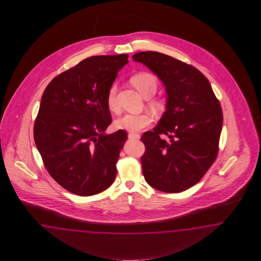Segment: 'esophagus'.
<instances>
[{"label":"esophagus","mask_w":261,"mask_h":261,"mask_svg":"<svg viewBox=\"0 0 261 261\" xmlns=\"http://www.w3.org/2000/svg\"><path fill=\"white\" fill-rule=\"evenodd\" d=\"M128 138H129V139L139 140V139H140V135L136 134V133H129V134H128Z\"/></svg>","instance_id":"obj_1"}]
</instances>
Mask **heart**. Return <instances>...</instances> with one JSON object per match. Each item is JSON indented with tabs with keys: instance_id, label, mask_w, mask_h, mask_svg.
Wrapping results in <instances>:
<instances>
[{
	"instance_id": "obj_1",
	"label": "heart",
	"mask_w": 261,
	"mask_h": 261,
	"mask_svg": "<svg viewBox=\"0 0 261 261\" xmlns=\"http://www.w3.org/2000/svg\"><path fill=\"white\" fill-rule=\"evenodd\" d=\"M131 83L143 96L150 97L149 105L154 108H161L162 102L158 98L151 97L157 91L159 86L158 77L148 71H141L134 74ZM117 85L112 84L107 93V106L111 111L117 110ZM153 121V117L148 112L141 114H125L116 120L115 125L119 129H123L130 132H138L149 126Z\"/></svg>"
}]
</instances>
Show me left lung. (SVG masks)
Listing matches in <instances>:
<instances>
[{
  "label": "left lung",
  "instance_id": "obj_1",
  "mask_svg": "<svg viewBox=\"0 0 261 261\" xmlns=\"http://www.w3.org/2000/svg\"><path fill=\"white\" fill-rule=\"evenodd\" d=\"M132 57L158 75L167 93L166 111L158 125L141 138L145 145L141 158L144 179L167 193L188 190L217 157L223 123L220 102L210 81L190 64L157 51Z\"/></svg>",
  "mask_w": 261,
  "mask_h": 261
}]
</instances>
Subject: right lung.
<instances>
[{
  "label": "right lung",
  "mask_w": 261,
  "mask_h": 261,
  "mask_svg": "<svg viewBox=\"0 0 261 261\" xmlns=\"http://www.w3.org/2000/svg\"><path fill=\"white\" fill-rule=\"evenodd\" d=\"M128 57L86 58L53 79L42 95L34 142L47 172L73 194L95 195L116 178L127 132L104 134L112 122L106 98Z\"/></svg>",
  "instance_id": "add662e5"
}]
</instances>
